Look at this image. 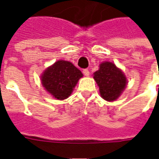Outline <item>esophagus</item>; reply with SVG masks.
Returning a JSON list of instances; mask_svg holds the SVG:
<instances>
[{
	"label": "esophagus",
	"mask_w": 159,
	"mask_h": 159,
	"mask_svg": "<svg viewBox=\"0 0 159 159\" xmlns=\"http://www.w3.org/2000/svg\"><path fill=\"white\" fill-rule=\"evenodd\" d=\"M83 73H84V75L86 77H89V74H90V72H89V70L88 69H85V70H83Z\"/></svg>",
	"instance_id": "esophagus-1"
}]
</instances>
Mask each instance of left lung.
I'll list each match as a JSON object with an SVG mask.
<instances>
[{
  "label": "left lung",
  "mask_w": 159,
  "mask_h": 159,
  "mask_svg": "<svg viewBox=\"0 0 159 159\" xmlns=\"http://www.w3.org/2000/svg\"><path fill=\"white\" fill-rule=\"evenodd\" d=\"M93 78L99 87L101 97L108 102L116 101L127 85L125 73L112 62L101 63Z\"/></svg>",
  "instance_id": "8db88e82"
}]
</instances>
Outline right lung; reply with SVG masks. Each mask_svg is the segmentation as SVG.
<instances>
[{
    "label": "right lung",
    "mask_w": 159,
    "mask_h": 159,
    "mask_svg": "<svg viewBox=\"0 0 159 159\" xmlns=\"http://www.w3.org/2000/svg\"><path fill=\"white\" fill-rule=\"evenodd\" d=\"M83 74L69 61L58 60L40 75L41 85L57 100L67 99Z\"/></svg>",
    "instance_id": "add662e5"
}]
</instances>
